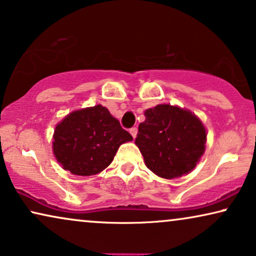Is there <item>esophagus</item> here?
I'll use <instances>...</instances> for the list:
<instances>
[{"label":"esophagus","mask_w":256,"mask_h":256,"mask_svg":"<svg viewBox=\"0 0 256 256\" xmlns=\"http://www.w3.org/2000/svg\"><path fill=\"white\" fill-rule=\"evenodd\" d=\"M129 132H130V134H132V138H136V135H138V128H136V127H132V128H130V130H129Z\"/></svg>","instance_id":"34e87169"}]
</instances>
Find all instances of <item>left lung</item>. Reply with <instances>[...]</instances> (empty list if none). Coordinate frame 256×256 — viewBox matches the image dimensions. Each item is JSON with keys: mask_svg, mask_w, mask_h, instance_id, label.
<instances>
[{"mask_svg": "<svg viewBox=\"0 0 256 256\" xmlns=\"http://www.w3.org/2000/svg\"><path fill=\"white\" fill-rule=\"evenodd\" d=\"M144 115L135 143L148 169L166 180L190 172L205 152L202 121L190 110L171 104H157Z\"/></svg>", "mask_w": 256, "mask_h": 256, "instance_id": "1", "label": "left lung"}]
</instances>
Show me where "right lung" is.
<instances>
[{"mask_svg": "<svg viewBox=\"0 0 256 256\" xmlns=\"http://www.w3.org/2000/svg\"><path fill=\"white\" fill-rule=\"evenodd\" d=\"M132 136L101 104L74 110L57 124L54 154L62 169L78 176H92L114 160L118 146Z\"/></svg>", "mask_w": 256, "mask_h": 256, "instance_id": "obj_1", "label": "right lung"}]
</instances>
